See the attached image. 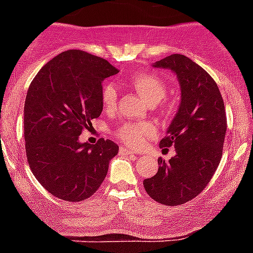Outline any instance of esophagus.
I'll return each mask as SVG.
<instances>
[{
  "label": "esophagus",
  "mask_w": 253,
  "mask_h": 253,
  "mask_svg": "<svg viewBox=\"0 0 253 253\" xmlns=\"http://www.w3.org/2000/svg\"><path fill=\"white\" fill-rule=\"evenodd\" d=\"M120 154L122 155H131V154H134L133 152H132L131 149H126V148H120Z\"/></svg>",
  "instance_id": "34e87169"
}]
</instances>
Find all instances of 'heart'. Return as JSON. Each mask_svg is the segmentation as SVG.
Listing matches in <instances>:
<instances>
[{
	"instance_id": "heart-1",
	"label": "heart",
	"mask_w": 253,
	"mask_h": 253,
	"mask_svg": "<svg viewBox=\"0 0 253 253\" xmlns=\"http://www.w3.org/2000/svg\"><path fill=\"white\" fill-rule=\"evenodd\" d=\"M129 84L149 105L160 103L167 96L168 85L159 76L150 72H139L129 78ZM119 91L114 84L108 83L101 89V103L110 110L116 106ZM115 137L131 148H141L157 134L152 122H125L114 132Z\"/></svg>"
}]
</instances>
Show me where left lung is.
Here are the masks:
<instances>
[{"instance_id": "left-lung-1", "label": "left lung", "mask_w": 253, "mask_h": 253, "mask_svg": "<svg viewBox=\"0 0 253 253\" xmlns=\"http://www.w3.org/2000/svg\"><path fill=\"white\" fill-rule=\"evenodd\" d=\"M154 67L174 71L180 82V108L160 141V148L175 147L176 155L169 163L159 158L158 172L143 185L157 202L180 206L197 197L218 169L226 133L225 108L215 81L191 58L174 53Z\"/></svg>"}]
</instances>
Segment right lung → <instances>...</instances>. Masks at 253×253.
Returning <instances> with one entry per match:
<instances>
[{
	"label": "right lung",
	"mask_w": 253,
	"mask_h": 253,
	"mask_svg": "<svg viewBox=\"0 0 253 253\" xmlns=\"http://www.w3.org/2000/svg\"><path fill=\"white\" fill-rule=\"evenodd\" d=\"M119 73L104 58L68 50L50 60L28 89L24 104L25 153L30 170L60 200L81 202L98 191L119 145L79 136L103 111L104 79Z\"/></svg>",
	"instance_id": "add662e5"
}]
</instances>
